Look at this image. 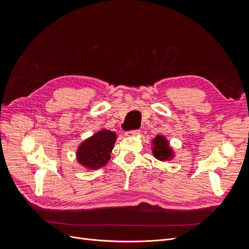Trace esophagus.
<instances>
[{
  "instance_id": "34e87169",
  "label": "esophagus",
  "mask_w": 249,
  "mask_h": 249,
  "mask_svg": "<svg viewBox=\"0 0 249 249\" xmlns=\"http://www.w3.org/2000/svg\"><path fill=\"white\" fill-rule=\"evenodd\" d=\"M140 133L139 130H133V131H127L124 133L125 136L127 137H133V136H137V135Z\"/></svg>"
}]
</instances>
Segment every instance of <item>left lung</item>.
Instances as JSON below:
<instances>
[{"label": "left lung", "mask_w": 249, "mask_h": 249, "mask_svg": "<svg viewBox=\"0 0 249 249\" xmlns=\"http://www.w3.org/2000/svg\"><path fill=\"white\" fill-rule=\"evenodd\" d=\"M153 142V155L160 161H169L173 157V150L169 146L168 140L163 135H157Z\"/></svg>", "instance_id": "1"}]
</instances>
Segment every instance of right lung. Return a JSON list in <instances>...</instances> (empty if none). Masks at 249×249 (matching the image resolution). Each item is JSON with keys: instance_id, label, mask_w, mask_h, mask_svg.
Instances as JSON below:
<instances>
[{"instance_id": "right-lung-1", "label": "right lung", "mask_w": 249, "mask_h": 249, "mask_svg": "<svg viewBox=\"0 0 249 249\" xmlns=\"http://www.w3.org/2000/svg\"><path fill=\"white\" fill-rule=\"evenodd\" d=\"M116 134L103 129L91 137L83 141L77 149V160L86 169H99L110 160V154L114 147Z\"/></svg>"}]
</instances>
